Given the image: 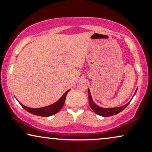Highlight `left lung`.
Instances as JSON below:
<instances>
[{"mask_svg": "<svg viewBox=\"0 0 152 152\" xmlns=\"http://www.w3.org/2000/svg\"><path fill=\"white\" fill-rule=\"evenodd\" d=\"M88 102H89L90 107L91 108V109L93 110L94 112H95L96 114L99 115V116H104V117H105V116H114V115L118 114V113H120L121 111H123V110L125 108H126L130 103V102H129V103H127L126 104H125V105L120 106V107L102 108V107H101V106L96 105V104L94 103L93 99H92L91 94V92L88 88ZM136 92H135V94H136ZM135 94H134V95H135Z\"/></svg>", "mask_w": 152, "mask_h": 152, "instance_id": "obj_1", "label": "left lung"}]
</instances>
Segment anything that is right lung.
I'll list each match as a JSON object with an SVG mask.
<instances>
[{"instance_id":"obj_1","label":"right lung","mask_w":152,"mask_h":152,"mask_svg":"<svg viewBox=\"0 0 152 152\" xmlns=\"http://www.w3.org/2000/svg\"><path fill=\"white\" fill-rule=\"evenodd\" d=\"M71 89L66 91L63 94V96L61 97L60 99L57 101L56 102L53 103V104H50V105L44 106V107L41 108H29L27 106L23 105L22 104H20L21 106L26 111H27L28 112L31 113V114L36 115V116H50L52 115H54L56 114L57 112H58L61 108L64 106V103H65L66 97L67 95L68 92Z\"/></svg>"}]
</instances>
